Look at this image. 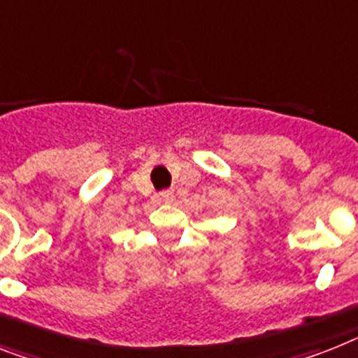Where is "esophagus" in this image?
Returning <instances> with one entry per match:
<instances>
[{
    "instance_id": "34e87169",
    "label": "esophagus",
    "mask_w": 358,
    "mask_h": 358,
    "mask_svg": "<svg viewBox=\"0 0 358 358\" xmlns=\"http://www.w3.org/2000/svg\"><path fill=\"white\" fill-rule=\"evenodd\" d=\"M159 200L165 202V204H171L174 200V193L173 191H162V193H159Z\"/></svg>"
}]
</instances>
